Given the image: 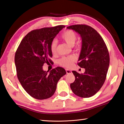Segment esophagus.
Returning <instances> with one entry per match:
<instances>
[{"mask_svg": "<svg viewBox=\"0 0 124 124\" xmlns=\"http://www.w3.org/2000/svg\"><path fill=\"white\" fill-rule=\"evenodd\" d=\"M66 71L67 74H70V73H72L71 70H68V69H66Z\"/></svg>", "mask_w": 124, "mask_h": 124, "instance_id": "obj_1", "label": "esophagus"}]
</instances>
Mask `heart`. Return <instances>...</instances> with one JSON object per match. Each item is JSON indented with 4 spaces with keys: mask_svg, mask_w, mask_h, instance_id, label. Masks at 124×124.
<instances>
[{
    "mask_svg": "<svg viewBox=\"0 0 124 124\" xmlns=\"http://www.w3.org/2000/svg\"><path fill=\"white\" fill-rule=\"evenodd\" d=\"M61 38L62 40L69 45L70 46H74L76 48H79L78 45H74L77 40V35L73 31L68 30L62 33ZM57 41L53 40L50 44V51L52 54H54L56 53ZM76 60V57L74 55H70L68 56H64L61 58L58 61V64L64 67H70L72 66L73 63Z\"/></svg>",
    "mask_w": 124,
    "mask_h": 124,
    "instance_id": "obj_1",
    "label": "heart"
}]
</instances>
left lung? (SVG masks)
Wrapping results in <instances>:
<instances>
[{
  "label": "left lung",
  "instance_id": "obj_1",
  "mask_svg": "<svg viewBox=\"0 0 124 124\" xmlns=\"http://www.w3.org/2000/svg\"><path fill=\"white\" fill-rule=\"evenodd\" d=\"M67 28L76 31L82 38V50L78 63L85 68L84 73L72 71L75 80L70 84L72 92L81 98L95 95L104 83L110 57L104 41L95 29L87 25H74Z\"/></svg>",
  "mask_w": 124,
  "mask_h": 124
}]
</instances>
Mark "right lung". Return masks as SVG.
Returning a JSON list of instances; mask_svg holds the SVG:
<instances>
[{
  "label": "right lung",
  "instance_id": "obj_1",
  "mask_svg": "<svg viewBox=\"0 0 124 124\" xmlns=\"http://www.w3.org/2000/svg\"><path fill=\"white\" fill-rule=\"evenodd\" d=\"M65 26L58 25L30 31L21 41L15 54L16 74L23 89L36 99H48L54 95L57 84L66 72L57 67L44 71V64L52 63L50 44Z\"/></svg>",
  "mask_w": 124,
  "mask_h": 124
}]
</instances>
